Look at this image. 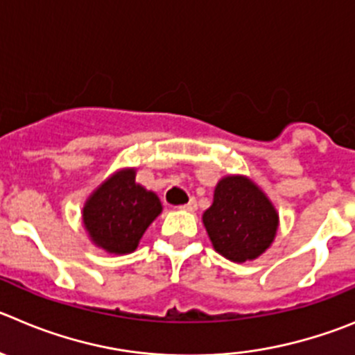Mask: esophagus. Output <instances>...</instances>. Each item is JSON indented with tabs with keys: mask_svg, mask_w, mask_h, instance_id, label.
I'll use <instances>...</instances> for the list:
<instances>
[{
	"mask_svg": "<svg viewBox=\"0 0 355 355\" xmlns=\"http://www.w3.org/2000/svg\"><path fill=\"white\" fill-rule=\"evenodd\" d=\"M180 208H182V210H187V211H196L198 210V203H196V200H191L189 203L182 205Z\"/></svg>",
	"mask_w": 355,
	"mask_h": 355,
	"instance_id": "obj_1",
	"label": "esophagus"
}]
</instances>
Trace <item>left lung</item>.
Segmentation results:
<instances>
[{
  "instance_id": "obj_1",
  "label": "left lung",
  "mask_w": 355,
  "mask_h": 355,
  "mask_svg": "<svg viewBox=\"0 0 355 355\" xmlns=\"http://www.w3.org/2000/svg\"><path fill=\"white\" fill-rule=\"evenodd\" d=\"M214 248L236 263L256 259L277 234L278 215L257 185L245 177H226L215 187L203 214Z\"/></svg>"
}]
</instances>
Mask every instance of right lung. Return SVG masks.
<instances>
[{
  "label": "right lung",
  "mask_w": 355,
  "mask_h": 355,
  "mask_svg": "<svg viewBox=\"0 0 355 355\" xmlns=\"http://www.w3.org/2000/svg\"><path fill=\"white\" fill-rule=\"evenodd\" d=\"M161 210L159 198L135 182V170H124L89 198L84 226L92 241L107 252H132Z\"/></svg>",
  "instance_id": "add662e5"
}]
</instances>
